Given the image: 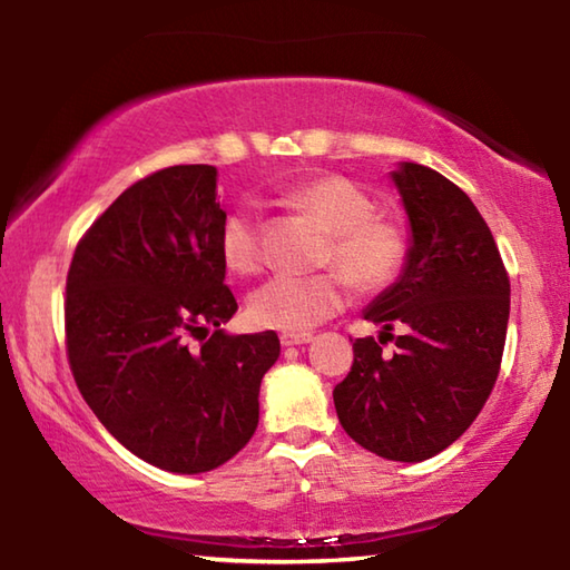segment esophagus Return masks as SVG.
Returning <instances> with one entry per match:
<instances>
[{
	"label": "esophagus",
	"mask_w": 570,
	"mask_h": 570,
	"mask_svg": "<svg viewBox=\"0 0 570 570\" xmlns=\"http://www.w3.org/2000/svg\"><path fill=\"white\" fill-rule=\"evenodd\" d=\"M306 342H312V334H309V332H284V334H282V345H284V347L306 345Z\"/></svg>",
	"instance_id": "1"
}]
</instances>
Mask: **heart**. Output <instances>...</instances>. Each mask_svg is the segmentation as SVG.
Segmentation results:
<instances>
[{
    "mask_svg": "<svg viewBox=\"0 0 570 570\" xmlns=\"http://www.w3.org/2000/svg\"><path fill=\"white\" fill-rule=\"evenodd\" d=\"M286 203L312 213L332 230L327 264L341 271L314 276H274L250 294L248 317L266 330L306 332L347 304L350 284L363 292L383 288L399 276L405 261V233L395 220L373 213V200L355 183L340 175L306 179L286 193ZM220 256L228 271L250 276L264 266L258 215L240 205L220 225Z\"/></svg>",
    "mask_w": 570,
    "mask_h": 570,
    "instance_id": "b5f03b06",
    "label": "heart"
}]
</instances>
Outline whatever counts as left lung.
Listing matches in <instances>:
<instances>
[{"mask_svg": "<svg viewBox=\"0 0 570 570\" xmlns=\"http://www.w3.org/2000/svg\"><path fill=\"white\" fill-rule=\"evenodd\" d=\"M409 215V250L395 284L363 317L404 334L385 356L355 340V363L334 387L350 439L391 462H423L462 436L490 399L510 320V278L484 218L436 169L399 161L391 171Z\"/></svg>", "mask_w": 570, "mask_h": 570, "instance_id": "left-lung-1", "label": "left lung"}]
</instances>
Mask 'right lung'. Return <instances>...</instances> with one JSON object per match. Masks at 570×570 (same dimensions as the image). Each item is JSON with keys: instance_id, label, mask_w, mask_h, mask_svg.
<instances>
[{"instance_id": "1", "label": "right lung", "mask_w": 570, "mask_h": 570, "mask_svg": "<svg viewBox=\"0 0 570 570\" xmlns=\"http://www.w3.org/2000/svg\"><path fill=\"white\" fill-rule=\"evenodd\" d=\"M223 220L218 169H159L90 225L68 271L80 395L119 444L175 474L210 472L248 444L261 381L282 352L271 330H223L238 312Z\"/></svg>"}]
</instances>
